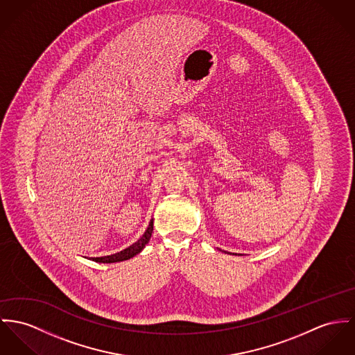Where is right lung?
<instances>
[{"instance_id": "add662e5", "label": "right lung", "mask_w": 355, "mask_h": 355, "mask_svg": "<svg viewBox=\"0 0 355 355\" xmlns=\"http://www.w3.org/2000/svg\"><path fill=\"white\" fill-rule=\"evenodd\" d=\"M153 230H154V223L153 220L150 221L146 232L143 234V236L137 241V243H134L132 245H130L128 248L120 251V252H116V254H112V255H107V257H98V258H92L93 261L96 262H101V263H113V262H120V261H127L132 257H135L137 254H139L144 245L148 243L150 238H151V234H153Z\"/></svg>"}]
</instances>
